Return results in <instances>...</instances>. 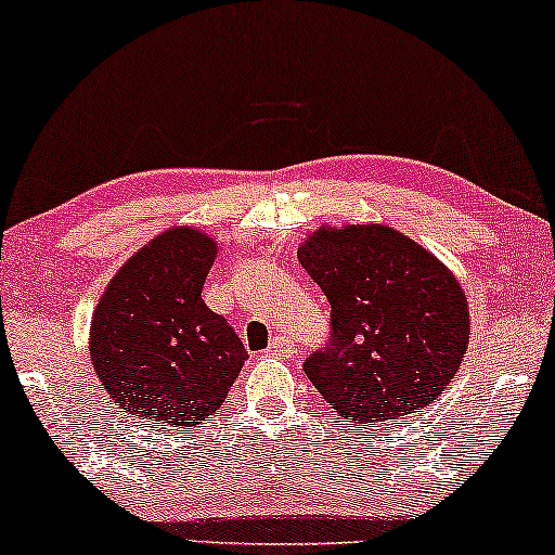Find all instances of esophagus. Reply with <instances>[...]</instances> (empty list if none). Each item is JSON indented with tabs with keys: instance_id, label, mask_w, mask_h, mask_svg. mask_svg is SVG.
I'll use <instances>...</instances> for the list:
<instances>
[{
	"instance_id": "obj_1",
	"label": "esophagus",
	"mask_w": 555,
	"mask_h": 555,
	"mask_svg": "<svg viewBox=\"0 0 555 555\" xmlns=\"http://www.w3.org/2000/svg\"><path fill=\"white\" fill-rule=\"evenodd\" d=\"M271 353L276 356H292L294 353V338L292 335H276V338L271 340Z\"/></svg>"
}]
</instances>
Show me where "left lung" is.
<instances>
[{
	"label": "left lung",
	"instance_id": "1",
	"mask_svg": "<svg viewBox=\"0 0 555 555\" xmlns=\"http://www.w3.org/2000/svg\"><path fill=\"white\" fill-rule=\"evenodd\" d=\"M333 340L305 374L343 423L404 420L443 395L468 348V299L438 256L389 225H320L297 250Z\"/></svg>",
	"mask_w": 555,
	"mask_h": 555
}]
</instances>
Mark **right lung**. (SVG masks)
<instances>
[{"label": "right lung", "mask_w": 555, "mask_h": 555, "mask_svg": "<svg viewBox=\"0 0 555 555\" xmlns=\"http://www.w3.org/2000/svg\"><path fill=\"white\" fill-rule=\"evenodd\" d=\"M215 256V237L168 228L120 266L91 314L89 359L104 391L153 427L205 423L248 359L202 299Z\"/></svg>", "instance_id": "add662e5"}]
</instances>
